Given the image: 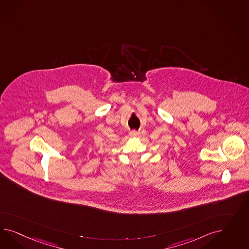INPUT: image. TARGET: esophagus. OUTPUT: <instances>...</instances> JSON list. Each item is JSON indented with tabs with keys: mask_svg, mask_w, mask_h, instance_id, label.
Masks as SVG:
<instances>
[{
	"mask_svg": "<svg viewBox=\"0 0 249 249\" xmlns=\"http://www.w3.org/2000/svg\"><path fill=\"white\" fill-rule=\"evenodd\" d=\"M129 135L131 136V137H139V136L141 135V133L138 131V130H131L130 132H129Z\"/></svg>",
	"mask_w": 249,
	"mask_h": 249,
	"instance_id": "obj_1",
	"label": "esophagus"
}]
</instances>
